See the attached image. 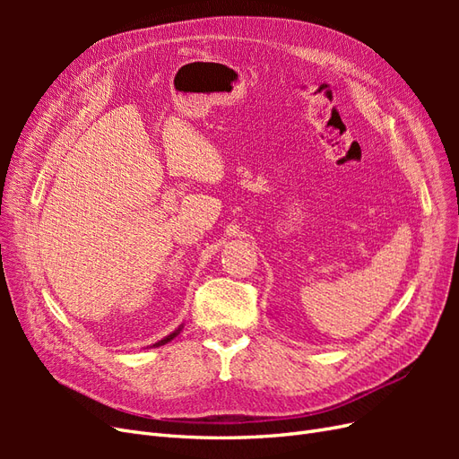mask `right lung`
Here are the masks:
<instances>
[{
	"label": "right lung",
	"mask_w": 459,
	"mask_h": 459,
	"mask_svg": "<svg viewBox=\"0 0 459 459\" xmlns=\"http://www.w3.org/2000/svg\"><path fill=\"white\" fill-rule=\"evenodd\" d=\"M179 331H182V327H178V329H176V331H174V333H170V335H169V337H164V339H162V341H159V342H155V344H152V346H162V344H166V342H170V341H172V339H174V337H176V335H178V333H179Z\"/></svg>",
	"instance_id": "right-lung-1"
}]
</instances>
